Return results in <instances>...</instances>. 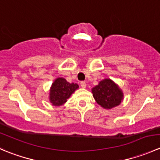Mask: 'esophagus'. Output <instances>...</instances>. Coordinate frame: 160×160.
<instances>
[{
  "label": "esophagus",
  "mask_w": 160,
  "mask_h": 160,
  "mask_svg": "<svg viewBox=\"0 0 160 160\" xmlns=\"http://www.w3.org/2000/svg\"><path fill=\"white\" fill-rule=\"evenodd\" d=\"M80 83V86H81L82 88H86V83H85L84 81H81Z\"/></svg>",
  "instance_id": "1"
}]
</instances>
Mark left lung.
Returning <instances> with one entry per match:
<instances>
[{"label":"left lung","instance_id":"obj_1","mask_svg":"<svg viewBox=\"0 0 160 160\" xmlns=\"http://www.w3.org/2000/svg\"><path fill=\"white\" fill-rule=\"evenodd\" d=\"M92 93L99 105L111 109L119 105L123 99V93L110 79H105L92 89Z\"/></svg>","mask_w":160,"mask_h":160}]
</instances>
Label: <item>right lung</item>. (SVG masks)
Returning a JSON list of instances; mask_svg holds the SVG:
<instances>
[{
  "instance_id": "1",
  "label": "right lung",
  "mask_w": 160,
  "mask_h": 160,
  "mask_svg": "<svg viewBox=\"0 0 160 160\" xmlns=\"http://www.w3.org/2000/svg\"><path fill=\"white\" fill-rule=\"evenodd\" d=\"M78 88L77 83H69L64 78H57L50 90V102L54 106L62 105Z\"/></svg>"
}]
</instances>
